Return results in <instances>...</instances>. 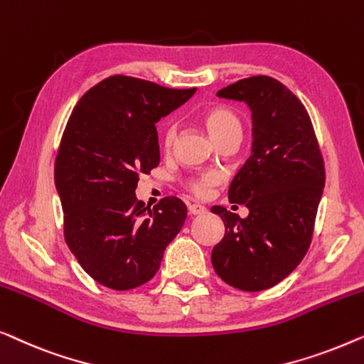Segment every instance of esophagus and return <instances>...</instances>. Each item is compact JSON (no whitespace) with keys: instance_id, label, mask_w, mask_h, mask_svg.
<instances>
[{"instance_id":"esophagus-1","label":"esophagus","mask_w":364,"mask_h":364,"mask_svg":"<svg viewBox=\"0 0 364 364\" xmlns=\"http://www.w3.org/2000/svg\"><path fill=\"white\" fill-rule=\"evenodd\" d=\"M189 214L193 216H199V214H206V208L203 204H189Z\"/></svg>"}]
</instances>
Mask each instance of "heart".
<instances>
[{
  "label": "heart",
  "instance_id": "b5f03b06",
  "mask_svg": "<svg viewBox=\"0 0 364 364\" xmlns=\"http://www.w3.org/2000/svg\"><path fill=\"white\" fill-rule=\"evenodd\" d=\"M204 127L209 132V135L213 136L214 141H221L223 138L235 135V133H240L242 127H240V122L237 117H235L234 112H231L226 107H214V109L208 110L204 114ZM176 136V125L170 124L166 127L165 135H163V143H165L166 148H170L175 141ZM218 183V176L213 175V173H208V175H203L199 178H193V180L188 181V188L191 189L194 194L198 196H204L208 194L209 188L214 186Z\"/></svg>",
  "mask_w": 364,
  "mask_h": 364
}]
</instances>
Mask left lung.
I'll return each mask as SVG.
<instances>
[{
  "label": "left lung",
  "mask_w": 364,
  "mask_h": 364,
  "mask_svg": "<svg viewBox=\"0 0 364 364\" xmlns=\"http://www.w3.org/2000/svg\"><path fill=\"white\" fill-rule=\"evenodd\" d=\"M216 95L249 107L252 146L228 193L249 214L240 219L211 208L226 226L211 262L234 289L265 290L294 272L309 250L325 188L323 158L305 107L279 80L255 75Z\"/></svg>",
  "instance_id": "left-lung-1"
}]
</instances>
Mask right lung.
I'll return each instance as SVG.
<instances>
[{
  "label": "right lung",
  "instance_id": "obj_1",
  "mask_svg": "<svg viewBox=\"0 0 364 364\" xmlns=\"http://www.w3.org/2000/svg\"><path fill=\"white\" fill-rule=\"evenodd\" d=\"M196 89H166L112 75L74 107L55 158L54 183L70 252L97 282L130 290L155 277L166 245L181 231L186 204L136 201L141 173L160 163L155 124Z\"/></svg>",
  "mask_w": 364,
  "mask_h": 364
}]
</instances>
